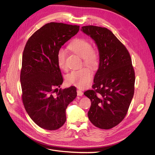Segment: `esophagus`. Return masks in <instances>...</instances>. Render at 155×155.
<instances>
[{
	"instance_id": "1",
	"label": "esophagus",
	"mask_w": 155,
	"mask_h": 155,
	"mask_svg": "<svg viewBox=\"0 0 155 155\" xmlns=\"http://www.w3.org/2000/svg\"><path fill=\"white\" fill-rule=\"evenodd\" d=\"M77 95H78V96L83 95V92L81 91H80V90H78L77 91Z\"/></svg>"
}]
</instances>
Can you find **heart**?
<instances>
[{
    "mask_svg": "<svg viewBox=\"0 0 155 155\" xmlns=\"http://www.w3.org/2000/svg\"><path fill=\"white\" fill-rule=\"evenodd\" d=\"M68 49L83 59L84 64L86 66L95 70L99 64V54L95 49L92 48L88 40L84 38H77L73 41L68 45ZM67 52L64 49L60 48L57 51V63L61 69L66 68ZM92 72L88 68H83L71 71L67 76V82L79 88H85L91 83Z\"/></svg>",
    "mask_w": 155,
    "mask_h": 155,
    "instance_id": "obj_1",
    "label": "heart"
}]
</instances>
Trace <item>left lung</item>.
Returning <instances> with one entry per match:
<instances>
[{
    "label": "left lung",
    "mask_w": 155,
    "mask_h": 155,
    "mask_svg": "<svg viewBox=\"0 0 155 155\" xmlns=\"http://www.w3.org/2000/svg\"><path fill=\"white\" fill-rule=\"evenodd\" d=\"M81 31L94 41L99 53L94 90L84 94L91 101L88 117L95 126L111 129L124 119L134 95L135 74L131 56L108 29L86 26Z\"/></svg>",
    "instance_id": "obj_1"
}]
</instances>
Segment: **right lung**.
Instances as JSON below:
<instances>
[{"instance_id": "add662e5", "label": "right lung", "mask_w": 155, "mask_h": 155, "mask_svg": "<svg viewBox=\"0 0 155 155\" xmlns=\"http://www.w3.org/2000/svg\"><path fill=\"white\" fill-rule=\"evenodd\" d=\"M79 28L46 24L29 38L24 48L20 77L22 102L31 119L45 129L56 130L64 124L67 106L77 97L74 86L58 90L63 79L56 54Z\"/></svg>"}]
</instances>
